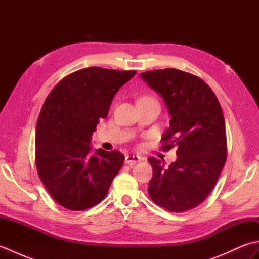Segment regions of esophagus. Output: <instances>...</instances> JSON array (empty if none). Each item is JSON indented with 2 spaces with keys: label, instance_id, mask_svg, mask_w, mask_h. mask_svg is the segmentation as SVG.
Masks as SVG:
<instances>
[{
  "label": "esophagus",
  "instance_id": "34e87169",
  "mask_svg": "<svg viewBox=\"0 0 259 259\" xmlns=\"http://www.w3.org/2000/svg\"><path fill=\"white\" fill-rule=\"evenodd\" d=\"M141 160H144V159H142V158L139 157V156L129 155V156L125 157L124 162H125L126 164H129V166L133 167V166H135V164H136L137 162H139V161H141Z\"/></svg>",
  "mask_w": 259,
  "mask_h": 259
}]
</instances>
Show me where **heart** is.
I'll return each mask as SVG.
<instances>
[{
    "label": "heart",
    "instance_id": "heart-1",
    "mask_svg": "<svg viewBox=\"0 0 259 259\" xmlns=\"http://www.w3.org/2000/svg\"><path fill=\"white\" fill-rule=\"evenodd\" d=\"M144 99H145V98H144Z\"/></svg>",
    "mask_w": 259,
    "mask_h": 259
}]
</instances>
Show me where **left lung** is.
<instances>
[{
	"label": "left lung",
	"instance_id": "left-lung-1",
	"mask_svg": "<svg viewBox=\"0 0 259 259\" xmlns=\"http://www.w3.org/2000/svg\"><path fill=\"white\" fill-rule=\"evenodd\" d=\"M140 76L162 97L170 115L162 149L178 147L177 160L168 168L156 158L148 159L153 171L148 192L166 210H189L210 194L226 162L222 107L207 83L184 71L169 68Z\"/></svg>",
	"mask_w": 259,
	"mask_h": 259
}]
</instances>
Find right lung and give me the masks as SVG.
Here are the masks:
<instances>
[{"label":"right lung","instance_id":"add662e5","mask_svg":"<svg viewBox=\"0 0 259 259\" xmlns=\"http://www.w3.org/2000/svg\"><path fill=\"white\" fill-rule=\"evenodd\" d=\"M136 71L82 69L53 88L38 115L35 134L37 174L59 205L80 211L107 196L124 156L98 149L91 136L109 113L115 93Z\"/></svg>","mask_w":259,"mask_h":259}]
</instances>
